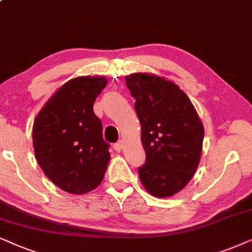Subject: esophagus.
Instances as JSON below:
<instances>
[{"label":"esophagus","mask_w":252,"mask_h":252,"mask_svg":"<svg viewBox=\"0 0 252 252\" xmlns=\"http://www.w3.org/2000/svg\"><path fill=\"white\" fill-rule=\"evenodd\" d=\"M123 142L122 140H120V142H117L116 144H114V149H115V151H117V152H121V151L123 150Z\"/></svg>","instance_id":"34e87169"}]
</instances>
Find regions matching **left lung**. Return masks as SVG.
<instances>
[{
	"instance_id": "8db88e82",
	"label": "left lung",
	"mask_w": 252,
	"mask_h": 252,
	"mask_svg": "<svg viewBox=\"0 0 252 252\" xmlns=\"http://www.w3.org/2000/svg\"><path fill=\"white\" fill-rule=\"evenodd\" d=\"M136 99L146 162L139 167L140 182L158 198L180 192L198 168L204 126L196 109L175 83L149 72L126 76Z\"/></svg>"
}]
</instances>
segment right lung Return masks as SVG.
I'll return each instance as SVG.
<instances>
[{
  "instance_id": "add662e5",
  "label": "right lung",
  "mask_w": 252,
  "mask_h": 252,
  "mask_svg": "<svg viewBox=\"0 0 252 252\" xmlns=\"http://www.w3.org/2000/svg\"><path fill=\"white\" fill-rule=\"evenodd\" d=\"M108 79L80 76L63 84L34 119L35 159L45 175L65 192L84 194L101 183L108 167L109 145L93 103Z\"/></svg>"
}]
</instances>
